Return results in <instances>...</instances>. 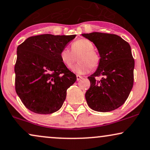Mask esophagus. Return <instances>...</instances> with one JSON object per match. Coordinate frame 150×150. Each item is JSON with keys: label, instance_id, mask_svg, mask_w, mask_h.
Listing matches in <instances>:
<instances>
[{"label": "esophagus", "instance_id": "1", "mask_svg": "<svg viewBox=\"0 0 150 150\" xmlns=\"http://www.w3.org/2000/svg\"><path fill=\"white\" fill-rule=\"evenodd\" d=\"M81 79H82V77L80 76V75H77V80L79 81V80H80Z\"/></svg>", "mask_w": 150, "mask_h": 150}]
</instances>
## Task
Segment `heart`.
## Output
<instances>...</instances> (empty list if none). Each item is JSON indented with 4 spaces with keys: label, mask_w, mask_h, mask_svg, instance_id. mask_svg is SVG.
Listing matches in <instances>:
<instances>
[{
    "label": "heart",
    "mask_w": 150,
    "mask_h": 150,
    "mask_svg": "<svg viewBox=\"0 0 150 150\" xmlns=\"http://www.w3.org/2000/svg\"><path fill=\"white\" fill-rule=\"evenodd\" d=\"M94 45L89 40L81 38L75 41L71 45V50L67 48L62 49L59 53V58L66 67L71 68L77 60L79 62L73 68L75 73L85 74L92 69H96L100 62V57L94 51Z\"/></svg>",
    "instance_id": "heart-1"
}]
</instances>
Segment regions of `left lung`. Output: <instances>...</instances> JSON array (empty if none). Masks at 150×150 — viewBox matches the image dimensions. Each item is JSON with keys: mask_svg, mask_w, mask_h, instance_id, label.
Instances as JSON below:
<instances>
[{"mask_svg": "<svg viewBox=\"0 0 150 150\" xmlns=\"http://www.w3.org/2000/svg\"><path fill=\"white\" fill-rule=\"evenodd\" d=\"M81 35L95 44L101 57L97 69L88 77L91 81L85 95L88 105L102 112L117 109L125 103L133 87L134 60L130 46L115 34L93 32ZM99 76L103 78L96 81Z\"/></svg>", "mask_w": 150, "mask_h": 150, "instance_id": "obj_1", "label": "left lung"}]
</instances>
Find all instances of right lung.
Returning a JSON list of instances; mask_svg holds the SVG:
<instances>
[{
  "label": "right lung",
  "mask_w": 150,
  "mask_h": 150,
  "mask_svg": "<svg viewBox=\"0 0 150 150\" xmlns=\"http://www.w3.org/2000/svg\"><path fill=\"white\" fill-rule=\"evenodd\" d=\"M75 36L35 35L18 47L15 88L29 110L47 115L62 106L67 89L77 77L63 64L59 53Z\"/></svg>",
  "instance_id": "obj_1"
}]
</instances>
